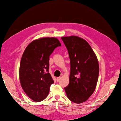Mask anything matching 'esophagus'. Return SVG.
<instances>
[{"instance_id":"esophagus-1","label":"esophagus","mask_w":121,"mask_h":121,"mask_svg":"<svg viewBox=\"0 0 121 121\" xmlns=\"http://www.w3.org/2000/svg\"><path fill=\"white\" fill-rule=\"evenodd\" d=\"M61 78V77H57V78H56V80H57V82H58V81H59L60 80Z\"/></svg>"}]
</instances>
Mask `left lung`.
Here are the masks:
<instances>
[{"mask_svg": "<svg viewBox=\"0 0 121 121\" xmlns=\"http://www.w3.org/2000/svg\"><path fill=\"white\" fill-rule=\"evenodd\" d=\"M70 60L69 82L65 90L67 98L80 104L93 94L99 74L97 57L90 45L76 36L61 37Z\"/></svg>", "mask_w": 121, "mask_h": 121, "instance_id": "obj_1", "label": "left lung"}]
</instances>
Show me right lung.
<instances>
[{
    "label": "right lung",
    "mask_w": 121,
    "mask_h": 121,
    "mask_svg": "<svg viewBox=\"0 0 121 121\" xmlns=\"http://www.w3.org/2000/svg\"><path fill=\"white\" fill-rule=\"evenodd\" d=\"M60 46L57 38L44 37L31 42L24 52L20 66V82L26 95L34 101L44 99L54 83L49 73V56Z\"/></svg>",
    "instance_id": "obj_1"
}]
</instances>
